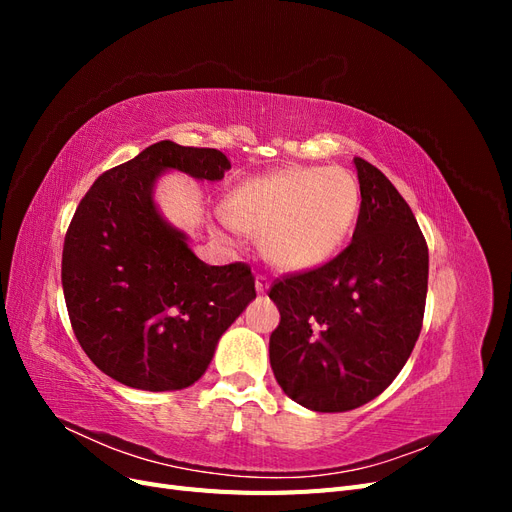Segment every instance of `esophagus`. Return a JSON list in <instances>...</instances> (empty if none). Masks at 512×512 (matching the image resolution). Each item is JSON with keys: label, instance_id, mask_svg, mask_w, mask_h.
I'll return each mask as SVG.
<instances>
[{"label": "esophagus", "instance_id": "obj_1", "mask_svg": "<svg viewBox=\"0 0 512 512\" xmlns=\"http://www.w3.org/2000/svg\"><path fill=\"white\" fill-rule=\"evenodd\" d=\"M256 292L258 294H267L269 292V280L265 275H258L256 277Z\"/></svg>", "mask_w": 512, "mask_h": 512}]
</instances>
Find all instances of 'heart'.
I'll use <instances>...</instances> for the list:
<instances>
[{
    "mask_svg": "<svg viewBox=\"0 0 512 512\" xmlns=\"http://www.w3.org/2000/svg\"><path fill=\"white\" fill-rule=\"evenodd\" d=\"M359 209L361 188L350 170L286 166L241 183L224 215L241 235L260 241L271 267L305 273L342 250Z\"/></svg>",
    "mask_w": 512,
    "mask_h": 512,
    "instance_id": "heart-1",
    "label": "heart"
}]
</instances>
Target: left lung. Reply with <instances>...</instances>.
<instances>
[{
	"instance_id": "8db88e82",
	"label": "left lung",
	"mask_w": 512,
	"mask_h": 512,
	"mask_svg": "<svg viewBox=\"0 0 512 512\" xmlns=\"http://www.w3.org/2000/svg\"><path fill=\"white\" fill-rule=\"evenodd\" d=\"M361 211L327 265L277 282L269 359L284 393L314 412H348L389 386L423 327L429 252L412 209L376 166L354 158Z\"/></svg>"
}]
</instances>
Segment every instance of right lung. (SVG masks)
<instances>
[{"label":"right lung","instance_id":"obj_1","mask_svg":"<svg viewBox=\"0 0 512 512\" xmlns=\"http://www.w3.org/2000/svg\"><path fill=\"white\" fill-rule=\"evenodd\" d=\"M226 170L218 149L162 141L106 170L81 200L61 284L74 335L108 378L153 393L188 389L256 299L250 269L207 265L156 203L166 173L220 181Z\"/></svg>","mask_w":512,"mask_h":512}]
</instances>
